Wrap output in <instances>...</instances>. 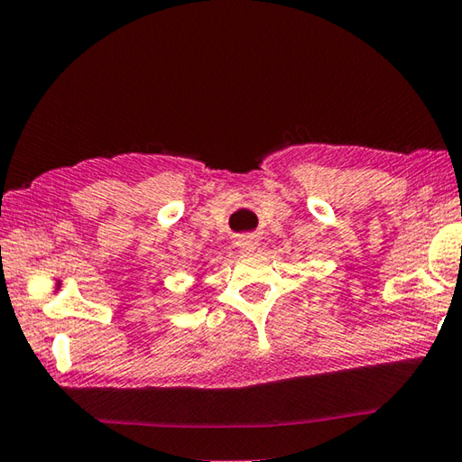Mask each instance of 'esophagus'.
Segmentation results:
<instances>
[{"instance_id":"34e87169","label":"esophagus","mask_w":462,"mask_h":462,"mask_svg":"<svg viewBox=\"0 0 462 462\" xmlns=\"http://www.w3.org/2000/svg\"><path fill=\"white\" fill-rule=\"evenodd\" d=\"M238 246L242 248V250H254V246H256V238L254 236H242V238H238Z\"/></svg>"}]
</instances>
